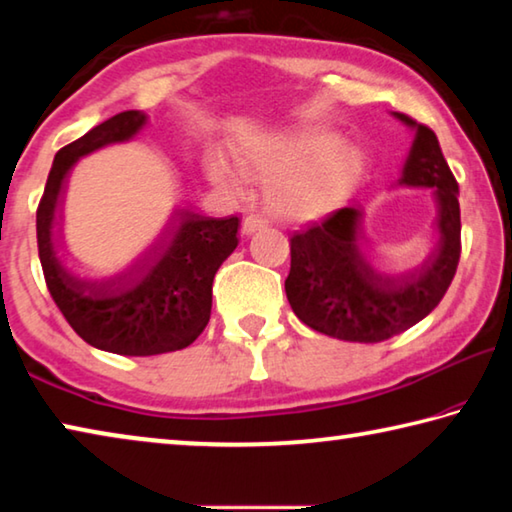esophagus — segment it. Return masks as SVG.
Wrapping results in <instances>:
<instances>
[{"label": "esophagus", "instance_id": "esophagus-1", "mask_svg": "<svg viewBox=\"0 0 512 512\" xmlns=\"http://www.w3.org/2000/svg\"><path fill=\"white\" fill-rule=\"evenodd\" d=\"M268 225V221L264 219V216L259 214H250L244 219V235H255L257 230H264Z\"/></svg>", "mask_w": 512, "mask_h": 512}]
</instances>
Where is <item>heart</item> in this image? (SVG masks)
I'll use <instances>...</instances> for the list:
<instances>
[{
	"label": "heart",
	"instance_id": "obj_1",
	"mask_svg": "<svg viewBox=\"0 0 512 512\" xmlns=\"http://www.w3.org/2000/svg\"><path fill=\"white\" fill-rule=\"evenodd\" d=\"M235 162L221 151L207 158L216 185L241 192L246 178L264 180V203L287 221H318L341 207L357 189L363 153L329 128L296 124L264 128L241 137Z\"/></svg>",
	"mask_w": 512,
	"mask_h": 512
}]
</instances>
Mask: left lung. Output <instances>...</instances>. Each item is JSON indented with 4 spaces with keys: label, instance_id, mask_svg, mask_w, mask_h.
<instances>
[{
    "label": "left lung",
    "instance_id": "left-lung-1",
    "mask_svg": "<svg viewBox=\"0 0 512 512\" xmlns=\"http://www.w3.org/2000/svg\"><path fill=\"white\" fill-rule=\"evenodd\" d=\"M393 115L415 131L400 185L433 189L440 241L413 271H386L368 253L357 205L293 232L289 305L307 327L341 341L379 343L420 323L443 300L461 259L458 183L438 137L409 115Z\"/></svg>",
    "mask_w": 512,
    "mask_h": 512
}]
</instances>
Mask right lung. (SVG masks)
<instances>
[{"label":"right lung","instance_id":"add662e5","mask_svg":"<svg viewBox=\"0 0 512 512\" xmlns=\"http://www.w3.org/2000/svg\"><path fill=\"white\" fill-rule=\"evenodd\" d=\"M144 124V112L126 110L63 146L36 214L38 255L51 298L85 343L124 357H151L192 345L210 323L214 275L239 244V216L214 219L176 210L153 244L117 273L94 277L63 257L56 216L67 173L83 155L128 142Z\"/></svg>","mask_w":512,"mask_h":512}]
</instances>
